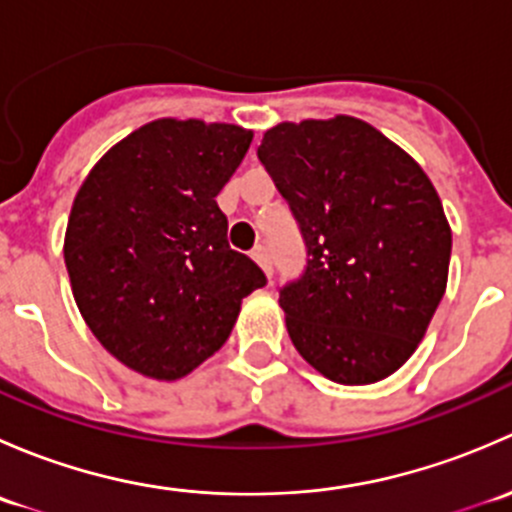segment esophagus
Returning a JSON list of instances; mask_svg holds the SVG:
<instances>
[{
    "instance_id": "1",
    "label": "esophagus",
    "mask_w": 512,
    "mask_h": 512,
    "mask_svg": "<svg viewBox=\"0 0 512 512\" xmlns=\"http://www.w3.org/2000/svg\"><path fill=\"white\" fill-rule=\"evenodd\" d=\"M252 260L267 272V277H272V255L270 250H267V245H257L255 250H252Z\"/></svg>"
}]
</instances>
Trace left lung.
<instances>
[{
  "label": "left lung",
  "instance_id": "8db88e82",
  "mask_svg": "<svg viewBox=\"0 0 512 512\" xmlns=\"http://www.w3.org/2000/svg\"><path fill=\"white\" fill-rule=\"evenodd\" d=\"M307 247L280 307L297 352L337 384H374L418 347L446 292L451 227L409 153L352 116L280 123L257 148Z\"/></svg>",
  "mask_w": 512,
  "mask_h": 512
}]
</instances>
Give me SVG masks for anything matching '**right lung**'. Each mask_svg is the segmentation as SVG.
Masks as SVG:
<instances>
[{
    "label": "right lung",
    "instance_id": "add662e5",
    "mask_svg": "<svg viewBox=\"0 0 512 512\" xmlns=\"http://www.w3.org/2000/svg\"><path fill=\"white\" fill-rule=\"evenodd\" d=\"M252 131L160 118L111 148L76 193L64 240L94 337L128 369L173 381L227 342L267 277L230 250L218 193Z\"/></svg>",
    "mask_w": 512,
    "mask_h": 512
}]
</instances>
